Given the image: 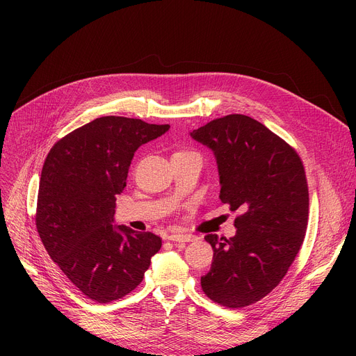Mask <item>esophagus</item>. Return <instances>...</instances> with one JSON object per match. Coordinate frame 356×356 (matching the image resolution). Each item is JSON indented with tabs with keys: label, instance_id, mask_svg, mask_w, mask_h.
Segmentation results:
<instances>
[{
	"label": "esophagus",
	"instance_id": "34e87169",
	"mask_svg": "<svg viewBox=\"0 0 356 356\" xmlns=\"http://www.w3.org/2000/svg\"><path fill=\"white\" fill-rule=\"evenodd\" d=\"M168 239L173 242H192L196 239L195 235H189V234H172L168 236Z\"/></svg>",
	"mask_w": 356,
	"mask_h": 356
}]
</instances>
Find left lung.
<instances>
[{
    "instance_id": "1",
    "label": "left lung",
    "mask_w": 356,
    "mask_h": 356,
    "mask_svg": "<svg viewBox=\"0 0 356 356\" xmlns=\"http://www.w3.org/2000/svg\"><path fill=\"white\" fill-rule=\"evenodd\" d=\"M191 136L215 153L222 203L242 212L235 236H204L213 261L202 290L220 306L245 307L280 284L300 251L309 218L305 165L290 144L247 115L216 118Z\"/></svg>"
}]
</instances>
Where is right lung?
Returning <instances> with one entry per match:
<instances>
[{
  "label": "right lung",
  "instance_id": "right-lung-1",
  "mask_svg": "<svg viewBox=\"0 0 356 356\" xmlns=\"http://www.w3.org/2000/svg\"><path fill=\"white\" fill-rule=\"evenodd\" d=\"M168 128L101 117L60 138L44 160L37 232L70 283L93 302L109 303L133 291L161 248L153 232L112 223L137 148Z\"/></svg>",
  "mask_w": 356,
  "mask_h": 356
}]
</instances>
